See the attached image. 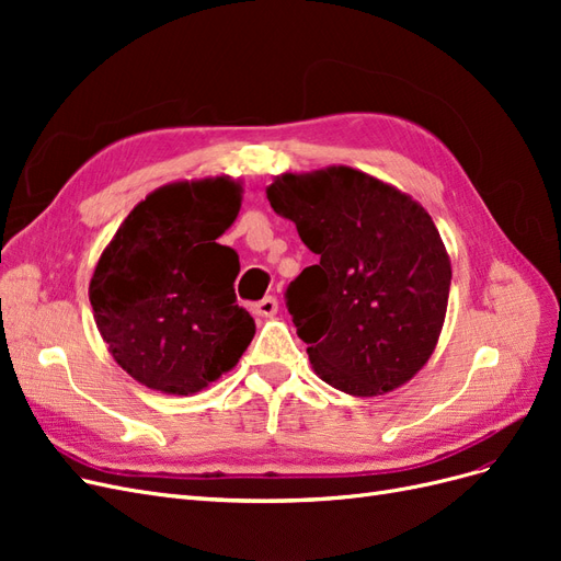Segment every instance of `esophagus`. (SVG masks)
Here are the masks:
<instances>
[{
    "mask_svg": "<svg viewBox=\"0 0 561 561\" xmlns=\"http://www.w3.org/2000/svg\"><path fill=\"white\" fill-rule=\"evenodd\" d=\"M252 313L262 316V318H271L278 313V299L276 297H264L260 301L252 304Z\"/></svg>",
    "mask_w": 561,
    "mask_h": 561,
    "instance_id": "obj_1",
    "label": "esophagus"
}]
</instances>
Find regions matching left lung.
Segmentation results:
<instances>
[{"mask_svg":"<svg viewBox=\"0 0 561 561\" xmlns=\"http://www.w3.org/2000/svg\"><path fill=\"white\" fill-rule=\"evenodd\" d=\"M266 198L320 257L285 295L316 375L353 398L414 379L437 346L451 283L426 208L348 165L276 175Z\"/></svg>","mask_w":561,"mask_h":561,"instance_id":"left-lung-1","label":"left lung"}]
</instances>
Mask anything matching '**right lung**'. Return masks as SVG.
<instances>
[{
    "label": "right lung",
    "mask_w": 561,
    "mask_h": 561,
    "mask_svg": "<svg viewBox=\"0 0 561 561\" xmlns=\"http://www.w3.org/2000/svg\"><path fill=\"white\" fill-rule=\"evenodd\" d=\"M229 175L163 184L135 206L89 285L95 325L118 367L165 396H194L236 367L254 336L236 304L239 254L219 245L239 217Z\"/></svg>",
    "instance_id": "right-lung-1"
}]
</instances>
